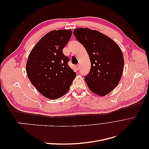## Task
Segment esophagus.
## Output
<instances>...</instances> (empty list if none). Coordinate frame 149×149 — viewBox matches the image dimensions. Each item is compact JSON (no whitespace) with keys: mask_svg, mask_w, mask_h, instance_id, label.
Masks as SVG:
<instances>
[{"mask_svg":"<svg viewBox=\"0 0 149 149\" xmlns=\"http://www.w3.org/2000/svg\"><path fill=\"white\" fill-rule=\"evenodd\" d=\"M79 68H80L79 65H76V68L77 69V70H79Z\"/></svg>","mask_w":149,"mask_h":149,"instance_id":"34e87169","label":"esophagus"}]
</instances>
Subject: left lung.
Here are the masks:
<instances>
[{
	"mask_svg": "<svg viewBox=\"0 0 149 149\" xmlns=\"http://www.w3.org/2000/svg\"><path fill=\"white\" fill-rule=\"evenodd\" d=\"M73 34L89 56L91 69L84 77L89 89L100 96L109 94L123 75L124 60L121 49L114 40L97 30L78 28Z\"/></svg>",
	"mask_w": 149,
	"mask_h": 149,
	"instance_id": "8db88e82",
	"label": "left lung"
}]
</instances>
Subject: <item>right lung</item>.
<instances>
[{"instance_id": "obj_1", "label": "right lung", "mask_w": 149, "mask_h": 149, "mask_svg": "<svg viewBox=\"0 0 149 149\" xmlns=\"http://www.w3.org/2000/svg\"><path fill=\"white\" fill-rule=\"evenodd\" d=\"M71 30H52L30 52L26 64L28 78L43 96L56 100L69 91L76 73L68 65L63 49L71 38Z\"/></svg>"}]
</instances>
